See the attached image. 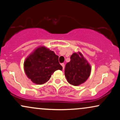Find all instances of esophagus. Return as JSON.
Listing matches in <instances>:
<instances>
[{"instance_id": "obj_1", "label": "esophagus", "mask_w": 120, "mask_h": 120, "mask_svg": "<svg viewBox=\"0 0 120 120\" xmlns=\"http://www.w3.org/2000/svg\"><path fill=\"white\" fill-rule=\"evenodd\" d=\"M61 65L62 66V67H63V70H64V63H61Z\"/></svg>"}]
</instances>
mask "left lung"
I'll use <instances>...</instances> for the list:
<instances>
[{
	"label": "left lung",
	"mask_w": 120,
	"mask_h": 120,
	"mask_svg": "<svg viewBox=\"0 0 120 120\" xmlns=\"http://www.w3.org/2000/svg\"><path fill=\"white\" fill-rule=\"evenodd\" d=\"M91 71V65L80 52L73 53L71 56V61L65 68V75L67 81L73 86L83 83L90 77Z\"/></svg>",
	"instance_id": "obj_1"
}]
</instances>
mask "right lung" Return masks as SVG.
Wrapping results in <instances>:
<instances>
[{"label": "right lung", "mask_w": 120, "mask_h": 120, "mask_svg": "<svg viewBox=\"0 0 120 120\" xmlns=\"http://www.w3.org/2000/svg\"><path fill=\"white\" fill-rule=\"evenodd\" d=\"M24 69L28 78L37 85H42L50 79L57 70H63L59 56L45 46L35 49L26 58Z\"/></svg>", "instance_id": "1"}]
</instances>
